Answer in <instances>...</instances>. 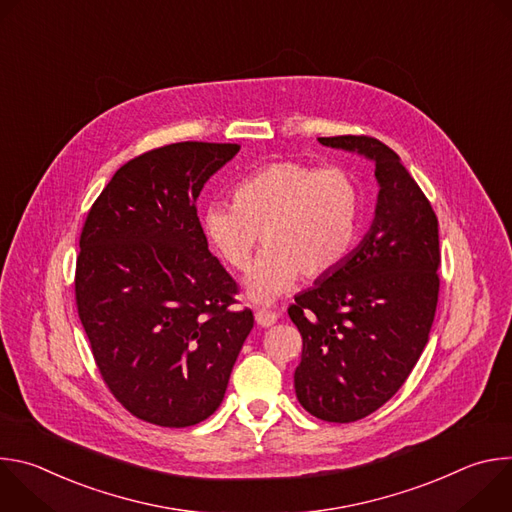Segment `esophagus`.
Masks as SVG:
<instances>
[{"instance_id": "34e87169", "label": "esophagus", "mask_w": 512, "mask_h": 512, "mask_svg": "<svg viewBox=\"0 0 512 512\" xmlns=\"http://www.w3.org/2000/svg\"><path fill=\"white\" fill-rule=\"evenodd\" d=\"M255 320H257V324H261V326H271V324H275V320H277V312H273V310H267V308H257L255 310Z\"/></svg>"}]
</instances>
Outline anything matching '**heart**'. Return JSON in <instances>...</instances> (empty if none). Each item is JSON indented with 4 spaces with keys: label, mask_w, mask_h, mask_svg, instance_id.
Returning a JSON list of instances; mask_svg holds the SVG:
<instances>
[{
    "label": "heart",
    "mask_w": 512,
    "mask_h": 512,
    "mask_svg": "<svg viewBox=\"0 0 512 512\" xmlns=\"http://www.w3.org/2000/svg\"><path fill=\"white\" fill-rule=\"evenodd\" d=\"M233 202L202 212V233L227 267L245 271L259 237L265 253L247 279L253 300H271L298 281H320L352 253L362 216L358 178L342 168L281 160L247 174Z\"/></svg>",
    "instance_id": "1"
}]
</instances>
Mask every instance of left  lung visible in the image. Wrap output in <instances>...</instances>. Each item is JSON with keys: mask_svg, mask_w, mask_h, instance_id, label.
<instances>
[{"mask_svg": "<svg viewBox=\"0 0 512 512\" xmlns=\"http://www.w3.org/2000/svg\"><path fill=\"white\" fill-rule=\"evenodd\" d=\"M320 143L371 158L381 186L367 237L287 308L302 334L298 401L318 419L350 423L403 387L427 344L440 296V225L389 145L371 135Z\"/></svg>", "mask_w": 512, "mask_h": 512, "instance_id": "obj_1", "label": "left lung"}]
</instances>
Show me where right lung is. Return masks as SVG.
<instances>
[{
	"label": "right lung",
	"instance_id": "obj_1",
	"mask_svg": "<svg viewBox=\"0 0 512 512\" xmlns=\"http://www.w3.org/2000/svg\"><path fill=\"white\" fill-rule=\"evenodd\" d=\"M241 145L180 141L123 164L81 233L75 298L97 369L137 419L188 427L223 403L253 312L210 251L196 200Z\"/></svg>",
	"mask_w": 512,
	"mask_h": 512
}]
</instances>
